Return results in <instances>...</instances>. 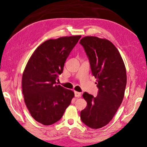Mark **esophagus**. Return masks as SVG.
Listing matches in <instances>:
<instances>
[{
	"instance_id": "esophagus-1",
	"label": "esophagus",
	"mask_w": 147,
	"mask_h": 147,
	"mask_svg": "<svg viewBox=\"0 0 147 147\" xmlns=\"http://www.w3.org/2000/svg\"><path fill=\"white\" fill-rule=\"evenodd\" d=\"M74 94H75V96L76 97H80L81 96V94L80 93V92H74Z\"/></svg>"
}]
</instances>
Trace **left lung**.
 Segmentation results:
<instances>
[{"instance_id":"1","label":"left lung","mask_w":147,"mask_h":147,"mask_svg":"<svg viewBox=\"0 0 147 147\" xmlns=\"http://www.w3.org/2000/svg\"><path fill=\"white\" fill-rule=\"evenodd\" d=\"M88 56L96 79V97L84 92L87 106L81 112V121L88 127L97 129L107 125L120 107L127 85V72L116 47L105 38L86 36L80 40Z\"/></svg>"}]
</instances>
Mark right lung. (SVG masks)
<instances>
[{
	"label": "right lung",
	"mask_w": 147,
	"mask_h": 147,
	"mask_svg": "<svg viewBox=\"0 0 147 147\" xmlns=\"http://www.w3.org/2000/svg\"><path fill=\"white\" fill-rule=\"evenodd\" d=\"M81 35L49 39L36 49L22 74L24 102L31 115L44 125L61 119L74 93L56 83L64 63Z\"/></svg>",
	"instance_id": "right-lung-1"
}]
</instances>
